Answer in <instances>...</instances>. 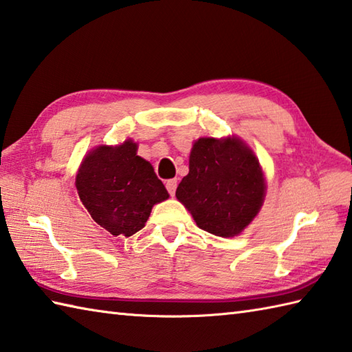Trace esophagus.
I'll return each mask as SVG.
<instances>
[{
	"mask_svg": "<svg viewBox=\"0 0 352 352\" xmlns=\"http://www.w3.org/2000/svg\"><path fill=\"white\" fill-rule=\"evenodd\" d=\"M177 184H178V182L175 180V178H172V180H168V182H166V189H168L170 197H174L175 190H177Z\"/></svg>",
	"mask_w": 352,
	"mask_h": 352,
	"instance_id": "esophagus-1",
	"label": "esophagus"
}]
</instances>
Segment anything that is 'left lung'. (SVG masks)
<instances>
[{"label": "left lung", "mask_w": 352, "mask_h": 352, "mask_svg": "<svg viewBox=\"0 0 352 352\" xmlns=\"http://www.w3.org/2000/svg\"><path fill=\"white\" fill-rule=\"evenodd\" d=\"M175 197L212 235L236 236L258 215L265 178L253 151L238 137H201L190 151L189 174Z\"/></svg>", "instance_id": "8db88e82"}]
</instances>
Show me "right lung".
Instances as JSON below:
<instances>
[{"instance_id":"add662e5","label":"right lung","mask_w":352,"mask_h":352,"mask_svg":"<svg viewBox=\"0 0 352 352\" xmlns=\"http://www.w3.org/2000/svg\"><path fill=\"white\" fill-rule=\"evenodd\" d=\"M82 204L114 236H131L146 224L154 204L169 198L151 163L137 155V143L94 148L76 175Z\"/></svg>"}]
</instances>
